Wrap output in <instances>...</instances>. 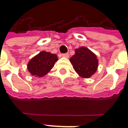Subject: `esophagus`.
Here are the masks:
<instances>
[{
	"label": "esophagus",
	"mask_w": 128,
	"mask_h": 128,
	"mask_svg": "<svg viewBox=\"0 0 128 128\" xmlns=\"http://www.w3.org/2000/svg\"><path fill=\"white\" fill-rule=\"evenodd\" d=\"M62 56H63V57H66V58H68V56H69V54H68V53H65V54H62Z\"/></svg>",
	"instance_id": "34e87169"
}]
</instances>
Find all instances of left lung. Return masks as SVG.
Masks as SVG:
<instances>
[{
  "label": "left lung",
  "instance_id": "1",
  "mask_svg": "<svg viewBox=\"0 0 128 128\" xmlns=\"http://www.w3.org/2000/svg\"><path fill=\"white\" fill-rule=\"evenodd\" d=\"M70 62L76 72L83 78L90 77L96 72L98 65L96 54L85 46L76 49Z\"/></svg>",
  "mask_w": 128,
  "mask_h": 128
}]
</instances>
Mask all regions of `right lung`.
Listing matches in <instances>:
<instances>
[{
	"label": "right lung",
	"instance_id": "1",
	"mask_svg": "<svg viewBox=\"0 0 128 128\" xmlns=\"http://www.w3.org/2000/svg\"><path fill=\"white\" fill-rule=\"evenodd\" d=\"M57 60L56 54L42 51L29 62L28 68L32 75L36 77H42L53 68Z\"/></svg>",
	"mask_w": 128,
	"mask_h": 128
}]
</instances>
